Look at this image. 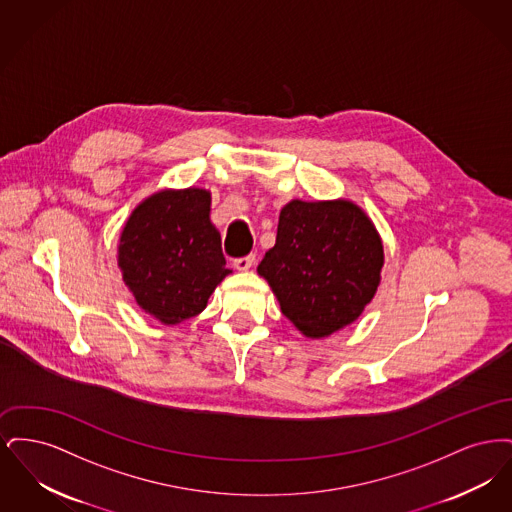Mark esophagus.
Returning a JSON list of instances; mask_svg holds the SVG:
<instances>
[{
  "label": "esophagus",
  "instance_id": "esophagus-1",
  "mask_svg": "<svg viewBox=\"0 0 512 512\" xmlns=\"http://www.w3.org/2000/svg\"><path fill=\"white\" fill-rule=\"evenodd\" d=\"M253 263H255V255L249 253V255L240 257V259H234V268L236 270H249V268L253 267Z\"/></svg>",
  "mask_w": 512,
  "mask_h": 512
}]
</instances>
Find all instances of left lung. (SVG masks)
<instances>
[{
  "instance_id": "8db88e82",
  "label": "left lung",
  "mask_w": 512,
  "mask_h": 512,
  "mask_svg": "<svg viewBox=\"0 0 512 512\" xmlns=\"http://www.w3.org/2000/svg\"><path fill=\"white\" fill-rule=\"evenodd\" d=\"M382 267L384 245L361 207L293 199L257 272L301 334L326 338L361 317Z\"/></svg>"
}]
</instances>
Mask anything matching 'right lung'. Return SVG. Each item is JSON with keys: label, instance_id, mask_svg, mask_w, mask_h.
Returning a JSON list of instances; mask_svg holds the SVG:
<instances>
[{"label": "right lung", "instance_id": "add662e5", "mask_svg": "<svg viewBox=\"0 0 512 512\" xmlns=\"http://www.w3.org/2000/svg\"><path fill=\"white\" fill-rule=\"evenodd\" d=\"M209 213L207 190H161L144 199L122 228V280L147 315L163 324L199 315L232 272Z\"/></svg>", "mask_w": 512, "mask_h": 512}]
</instances>
